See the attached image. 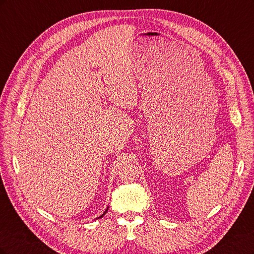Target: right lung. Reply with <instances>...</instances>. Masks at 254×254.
Listing matches in <instances>:
<instances>
[{
    "label": "right lung",
    "mask_w": 254,
    "mask_h": 254,
    "mask_svg": "<svg viewBox=\"0 0 254 254\" xmlns=\"http://www.w3.org/2000/svg\"><path fill=\"white\" fill-rule=\"evenodd\" d=\"M107 211H108V207H107V209H106V211H105V212H104V213H103V214L101 215V216H99V217H97V218H101V217H103V216H104V215H105V214L107 213Z\"/></svg>",
    "instance_id": "right-lung-1"
}]
</instances>
